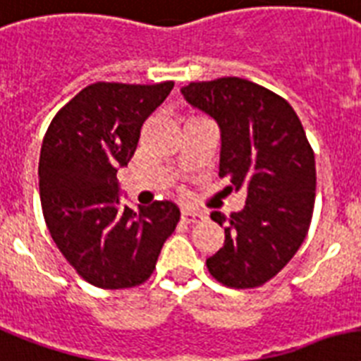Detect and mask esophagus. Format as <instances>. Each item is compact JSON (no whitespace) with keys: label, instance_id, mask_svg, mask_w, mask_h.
<instances>
[{"label":"esophagus","instance_id":"obj_1","mask_svg":"<svg viewBox=\"0 0 361 361\" xmlns=\"http://www.w3.org/2000/svg\"><path fill=\"white\" fill-rule=\"evenodd\" d=\"M181 221L187 222V224H195V222L204 221V215H202V213H198V211L183 209L181 211Z\"/></svg>","mask_w":361,"mask_h":361}]
</instances>
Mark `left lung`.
Here are the masks:
<instances>
[{"mask_svg":"<svg viewBox=\"0 0 361 361\" xmlns=\"http://www.w3.org/2000/svg\"><path fill=\"white\" fill-rule=\"evenodd\" d=\"M192 107L221 128L219 176L247 202L224 226V247L207 257L216 282L259 287L282 271L306 239L315 204V155L297 113L282 96L241 78H219L181 89Z\"/></svg>","mask_w":361,"mask_h":361,"instance_id":"left-lung-1","label":"left lung"}]
</instances>
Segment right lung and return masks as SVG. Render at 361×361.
<instances>
[{
    "label": "right lung",
    "instance_id": "obj_1",
    "mask_svg": "<svg viewBox=\"0 0 361 361\" xmlns=\"http://www.w3.org/2000/svg\"><path fill=\"white\" fill-rule=\"evenodd\" d=\"M172 87V81H98L70 99L44 135L38 161L44 221L66 262L102 289L145 283L180 221L169 200L139 211L122 207L116 180L137 150L145 120Z\"/></svg>",
    "mask_w": 361,
    "mask_h": 361
}]
</instances>
